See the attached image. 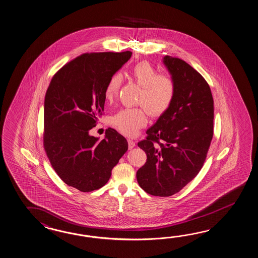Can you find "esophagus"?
<instances>
[{
  "mask_svg": "<svg viewBox=\"0 0 258 258\" xmlns=\"http://www.w3.org/2000/svg\"><path fill=\"white\" fill-rule=\"evenodd\" d=\"M127 143H128V148L130 149H132L134 146H135V142L134 141H132V140H127Z\"/></svg>",
  "mask_w": 258,
  "mask_h": 258,
  "instance_id": "obj_1",
  "label": "esophagus"
}]
</instances>
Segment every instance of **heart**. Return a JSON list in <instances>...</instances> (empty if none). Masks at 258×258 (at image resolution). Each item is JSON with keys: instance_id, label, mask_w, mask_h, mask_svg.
Listing matches in <instances>:
<instances>
[{"instance_id": "heart-1", "label": "heart", "mask_w": 258, "mask_h": 258, "mask_svg": "<svg viewBox=\"0 0 258 258\" xmlns=\"http://www.w3.org/2000/svg\"><path fill=\"white\" fill-rule=\"evenodd\" d=\"M132 80L142 87L139 103L153 116L165 114L170 108L176 95V82L171 75L158 73V69L147 61L136 63L131 71ZM122 76L113 75L105 86L104 95L112 101L118 94ZM111 123L115 130L126 136H134L147 124V115L142 108H125L118 111Z\"/></svg>"}]
</instances>
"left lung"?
Here are the masks:
<instances>
[{
  "label": "left lung",
  "instance_id": "1",
  "mask_svg": "<svg viewBox=\"0 0 258 258\" xmlns=\"http://www.w3.org/2000/svg\"><path fill=\"white\" fill-rule=\"evenodd\" d=\"M163 62L176 82V95L138 143L147 160L136 177L147 194L167 197L184 188L204 166L214 133V100L206 80L189 63L169 55Z\"/></svg>",
  "mask_w": 258,
  "mask_h": 258
}]
</instances>
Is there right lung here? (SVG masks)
<instances>
[{
    "mask_svg": "<svg viewBox=\"0 0 258 258\" xmlns=\"http://www.w3.org/2000/svg\"><path fill=\"white\" fill-rule=\"evenodd\" d=\"M130 51L83 53L52 77L44 100L43 146L63 182L83 192L107 183L127 150L126 139L109 127L105 138L90 135L103 115L109 79L132 57Z\"/></svg>",
    "mask_w": 258,
    "mask_h": 258,
    "instance_id": "add662e5",
    "label": "right lung"
}]
</instances>
